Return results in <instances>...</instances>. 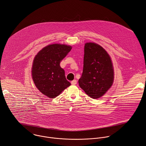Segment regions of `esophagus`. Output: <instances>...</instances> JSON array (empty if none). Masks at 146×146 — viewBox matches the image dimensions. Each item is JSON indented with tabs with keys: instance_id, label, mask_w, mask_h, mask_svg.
Segmentation results:
<instances>
[{
	"instance_id": "1",
	"label": "esophagus",
	"mask_w": 146,
	"mask_h": 146,
	"mask_svg": "<svg viewBox=\"0 0 146 146\" xmlns=\"http://www.w3.org/2000/svg\"><path fill=\"white\" fill-rule=\"evenodd\" d=\"M71 84H72V85H76V84H77V80H74L72 81H71Z\"/></svg>"
}]
</instances>
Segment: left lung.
Instances as JSON below:
<instances>
[{"label": "left lung", "mask_w": 146, "mask_h": 146, "mask_svg": "<svg viewBox=\"0 0 146 146\" xmlns=\"http://www.w3.org/2000/svg\"><path fill=\"white\" fill-rule=\"evenodd\" d=\"M113 76L112 61L107 52L98 44L85 43L83 71L78 80L80 88L91 98H100L112 86Z\"/></svg>", "instance_id": "obj_1"}]
</instances>
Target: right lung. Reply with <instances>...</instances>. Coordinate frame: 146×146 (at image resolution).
<instances>
[{
	"label": "right lung",
	"instance_id": "add662e5",
	"mask_svg": "<svg viewBox=\"0 0 146 146\" xmlns=\"http://www.w3.org/2000/svg\"><path fill=\"white\" fill-rule=\"evenodd\" d=\"M71 49V46L65 44H50L43 48L34 60V82L38 90L48 98H56L70 85L60 64Z\"/></svg>",
	"mask_w": 146,
	"mask_h": 146
}]
</instances>
